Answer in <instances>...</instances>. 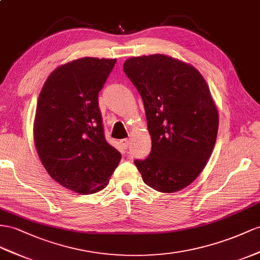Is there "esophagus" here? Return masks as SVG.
Returning a JSON list of instances; mask_svg holds the SVG:
<instances>
[{
    "mask_svg": "<svg viewBox=\"0 0 260 260\" xmlns=\"http://www.w3.org/2000/svg\"><path fill=\"white\" fill-rule=\"evenodd\" d=\"M121 144L123 145V147L124 148H127L128 146H129V139H127V138H124V139H121Z\"/></svg>",
    "mask_w": 260,
    "mask_h": 260,
    "instance_id": "1",
    "label": "esophagus"
}]
</instances>
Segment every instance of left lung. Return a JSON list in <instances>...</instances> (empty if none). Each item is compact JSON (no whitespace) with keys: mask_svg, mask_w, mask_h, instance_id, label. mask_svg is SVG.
Listing matches in <instances>:
<instances>
[{"mask_svg":"<svg viewBox=\"0 0 260 260\" xmlns=\"http://www.w3.org/2000/svg\"><path fill=\"white\" fill-rule=\"evenodd\" d=\"M124 72L141 94L151 151L135 160L144 182L172 193L193 182L208 164L218 112L208 83L193 66L166 55L132 57Z\"/></svg>","mask_w":260,"mask_h":260,"instance_id":"left-lung-1","label":"left lung"}]
</instances>
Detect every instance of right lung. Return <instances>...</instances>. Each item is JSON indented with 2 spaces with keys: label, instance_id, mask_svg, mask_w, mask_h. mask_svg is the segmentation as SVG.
<instances>
[{
  "label": "right lung",
  "instance_id": "1",
  "mask_svg": "<svg viewBox=\"0 0 260 260\" xmlns=\"http://www.w3.org/2000/svg\"><path fill=\"white\" fill-rule=\"evenodd\" d=\"M116 59L84 57L59 66L38 98L34 142L48 175L62 187L89 194L102 190L121 161L105 141L99 92Z\"/></svg>",
  "mask_w": 260,
  "mask_h": 260
}]
</instances>
